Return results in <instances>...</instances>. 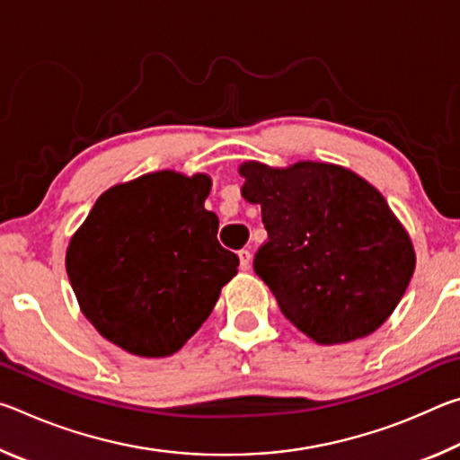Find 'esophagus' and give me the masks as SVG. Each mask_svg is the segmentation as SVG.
I'll list each match as a JSON object with an SVG mask.
<instances>
[{
    "instance_id": "34e87169",
    "label": "esophagus",
    "mask_w": 460,
    "mask_h": 460,
    "mask_svg": "<svg viewBox=\"0 0 460 460\" xmlns=\"http://www.w3.org/2000/svg\"><path fill=\"white\" fill-rule=\"evenodd\" d=\"M237 255H239V268L249 270V266H252V252H247V249H241Z\"/></svg>"
}]
</instances>
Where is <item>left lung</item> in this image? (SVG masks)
<instances>
[{
    "label": "left lung",
    "instance_id": "1",
    "mask_svg": "<svg viewBox=\"0 0 460 460\" xmlns=\"http://www.w3.org/2000/svg\"><path fill=\"white\" fill-rule=\"evenodd\" d=\"M239 174L268 231L253 270L288 321L318 345L377 331L416 268L411 239L384 194L329 162L271 168L249 160Z\"/></svg>",
    "mask_w": 460,
    "mask_h": 460
}]
</instances>
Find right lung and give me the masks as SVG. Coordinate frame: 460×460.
Wrapping results in <instances>:
<instances>
[{
	"instance_id": "1",
	"label": "right lung",
	"mask_w": 460,
	"mask_h": 460,
	"mask_svg": "<svg viewBox=\"0 0 460 460\" xmlns=\"http://www.w3.org/2000/svg\"><path fill=\"white\" fill-rule=\"evenodd\" d=\"M211 176L160 170L97 199L66 247V274L101 337L137 357L176 353L237 274L207 211Z\"/></svg>"
}]
</instances>
